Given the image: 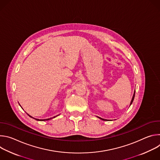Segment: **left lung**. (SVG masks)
<instances>
[{"mask_svg":"<svg viewBox=\"0 0 160 160\" xmlns=\"http://www.w3.org/2000/svg\"><path fill=\"white\" fill-rule=\"evenodd\" d=\"M135 90H134V93H133V97H132V100H131V102H130V105L132 104V102H133V99H134V97H135ZM98 118H100L101 120H104V121H109V120H106V119H103V118H100V117H97Z\"/></svg>","mask_w":160,"mask_h":160,"instance_id":"8db88e82","label":"left lung"}]
</instances>
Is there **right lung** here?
Instances as JSON below:
<instances>
[{"label":"right lung","mask_w":160,"mask_h":160,"mask_svg":"<svg viewBox=\"0 0 160 160\" xmlns=\"http://www.w3.org/2000/svg\"><path fill=\"white\" fill-rule=\"evenodd\" d=\"M21 108H22V107H21ZM27 115L30 117H31V118H33V119H35V120H37V121H48V120H51V119H52V118H54L55 117H58V115H57V116H56V117H52V118H47V119H37V118H33V117H32V116H30V115H28V114H27Z\"/></svg>","instance_id":"obj_1"}]
</instances>
